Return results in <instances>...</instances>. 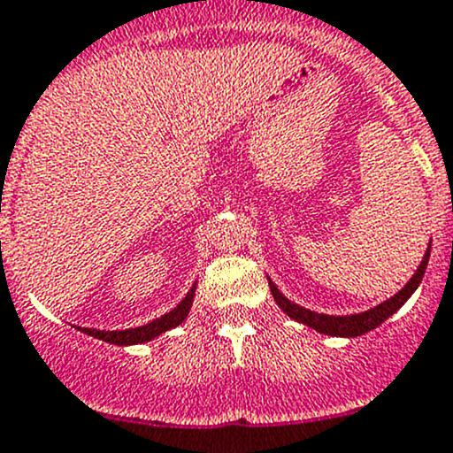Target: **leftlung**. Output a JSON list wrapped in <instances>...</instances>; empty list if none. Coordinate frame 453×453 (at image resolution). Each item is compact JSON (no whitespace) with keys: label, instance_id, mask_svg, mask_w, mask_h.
<instances>
[{"label":"left lung","instance_id":"left-lung-1","mask_svg":"<svg viewBox=\"0 0 453 453\" xmlns=\"http://www.w3.org/2000/svg\"><path fill=\"white\" fill-rule=\"evenodd\" d=\"M429 252H432V248H427V252H425L421 265H418L417 273L410 278V282L403 287V289L399 291V294H395L390 300H386V303L379 304V307L370 309V311L357 313V315H324V313L309 311V309H303V307H298V304L291 303V300H287L285 296L278 291V287L273 285L272 280H269V289H272V296H273V300L278 303V307H280L282 311L289 315V318H294L296 322L307 324V326H311L319 333H326V335L357 337V335H364V333L372 331V328L379 326L383 319H388L392 313L399 311V309L403 307L405 300H408L410 296L417 291V287L421 285V280L425 276V269H427Z\"/></svg>","mask_w":453,"mask_h":453}]
</instances>
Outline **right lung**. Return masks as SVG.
Here are the masks:
<instances>
[{"label": "right lung", "mask_w": 453, "mask_h": 453, "mask_svg": "<svg viewBox=\"0 0 453 453\" xmlns=\"http://www.w3.org/2000/svg\"><path fill=\"white\" fill-rule=\"evenodd\" d=\"M193 296H195V287L188 291V296H186L175 309H173V311L162 315V318L153 319V322L144 324V326L127 328V331H96V328H83V331L87 335L98 337V340L109 342V344H116V346L142 344V342H149L153 340V337L162 335V333L168 331V328L180 326V324L186 319V315H188L190 307H193Z\"/></svg>", "instance_id": "obj_1"}]
</instances>
